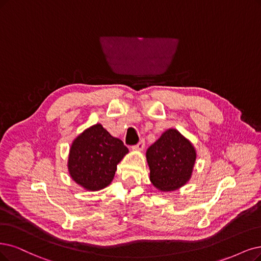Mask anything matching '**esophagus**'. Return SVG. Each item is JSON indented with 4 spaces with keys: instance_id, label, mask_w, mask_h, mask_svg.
<instances>
[{
    "instance_id": "34e87169",
    "label": "esophagus",
    "mask_w": 261,
    "mask_h": 261,
    "mask_svg": "<svg viewBox=\"0 0 261 261\" xmlns=\"http://www.w3.org/2000/svg\"><path fill=\"white\" fill-rule=\"evenodd\" d=\"M144 147H145V141L144 140H141L137 145H134L133 147H132V149H134V150H143L144 149Z\"/></svg>"
}]
</instances>
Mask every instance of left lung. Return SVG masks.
I'll use <instances>...</instances> for the list:
<instances>
[{
	"mask_svg": "<svg viewBox=\"0 0 261 261\" xmlns=\"http://www.w3.org/2000/svg\"><path fill=\"white\" fill-rule=\"evenodd\" d=\"M150 181L161 191L176 190L189 180L196 161L192 144L175 129H169L146 151Z\"/></svg>",
	"mask_w": 261,
	"mask_h": 261,
	"instance_id": "obj_1",
	"label": "left lung"
}]
</instances>
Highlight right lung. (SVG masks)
<instances>
[{
  "mask_svg": "<svg viewBox=\"0 0 261 261\" xmlns=\"http://www.w3.org/2000/svg\"><path fill=\"white\" fill-rule=\"evenodd\" d=\"M129 150L101 124L92 125L77 137L70 149L69 171L77 184L88 190L109 186L117 165Z\"/></svg>",
  "mask_w": 261,
  "mask_h": 261,
  "instance_id": "right-lung-1",
  "label": "right lung"
}]
</instances>
